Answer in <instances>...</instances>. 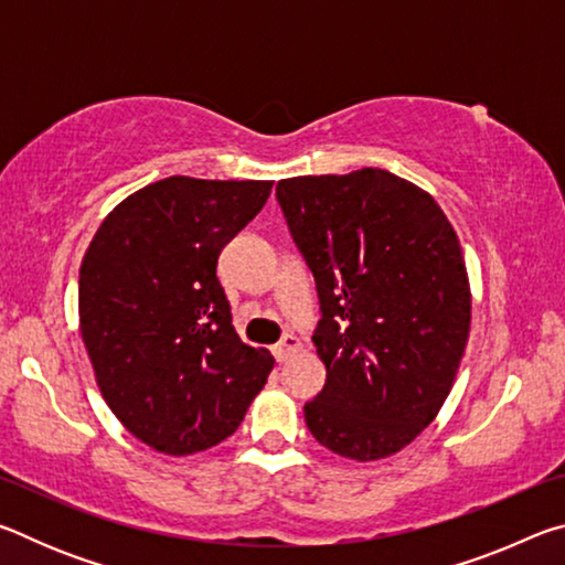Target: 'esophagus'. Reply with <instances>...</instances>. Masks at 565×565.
I'll list each match as a JSON object with an SVG mask.
<instances>
[{"instance_id":"1","label":"esophagus","mask_w":565,"mask_h":565,"mask_svg":"<svg viewBox=\"0 0 565 565\" xmlns=\"http://www.w3.org/2000/svg\"><path fill=\"white\" fill-rule=\"evenodd\" d=\"M299 349H301V341L296 339L294 333H286V337L274 347V356H276V361H286L291 353H296Z\"/></svg>"}]
</instances>
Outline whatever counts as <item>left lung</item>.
Here are the masks:
<instances>
[{"instance_id": "obj_1", "label": "left lung", "mask_w": 565, "mask_h": 565, "mask_svg": "<svg viewBox=\"0 0 565 565\" xmlns=\"http://www.w3.org/2000/svg\"><path fill=\"white\" fill-rule=\"evenodd\" d=\"M313 274L327 366L306 426L329 451L376 461L436 418L461 363L471 291L461 244L424 189L384 169L276 184Z\"/></svg>"}]
</instances>
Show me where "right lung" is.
<instances>
[{"instance_id": "right-lung-1", "label": "right lung", "mask_w": 565, "mask_h": 565, "mask_svg": "<svg viewBox=\"0 0 565 565\" xmlns=\"http://www.w3.org/2000/svg\"><path fill=\"white\" fill-rule=\"evenodd\" d=\"M269 194L271 181L161 179L124 199L84 254L79 323L102 396L161 454L222 444L274 369L238 339L216 276Z\"/></svg>"}]
</instances>
